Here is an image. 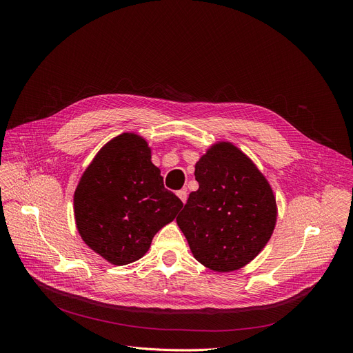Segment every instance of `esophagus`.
Returning a JSON list of instances; mask_svg holds the SVG:
<instances>
[{
    "instance_id": "1",
    "label": "esophagus",
    "mask_w": 353,
    "mask_h": 353,
    "mask_svg": "<svg viewBox=\"0 0 353 353\" xmlns=\"http://www.w3.org/2000/svg\"><path fill=\"white\" fill-rule=\"evenodd\" d=\"M177 196H179V199H180L183 203H186V200H188V190H186V189L179 190V192H177Z\"/></svg>"
}]
</instances>
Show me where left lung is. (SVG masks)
<instances>
[{"label": "left lung", "instance_id": "1", "mask_svg": "<svg viewBox=\"0 0 353 353\" xmlns=\"http://www.w3.org/2000/svg\"><path fill=\"white\" fill-rule=\"evenodd\" d=\"M199 190L176 221L196 261L216 272L248 265L269 242L276 225L270 184L230 143H217L196 163Z\"/></svg>", "mask_w": 353, "mask_h": 353}]
</instances>
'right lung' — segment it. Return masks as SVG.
I'll list each match as a JSON object with an SVG mask.
<instances>
[{
  "instance_id": "add662e5",
  "label": "right lung",
  "mask_w": 353,
  "mask_h": 353,
  "mask_svg": "<svg viewBox=\"0 0 353 353\" xmlns=\"http://www.w3.org/2000/svg\"><path fill=\"white\" fill-rule=\"evenodd\" d=\"M181 208V200L164 188L150 147L133 133H123L101 148L74 193L80 236L117 266L144 256L154 234Z\"/></svg>"
}]
</instances>
